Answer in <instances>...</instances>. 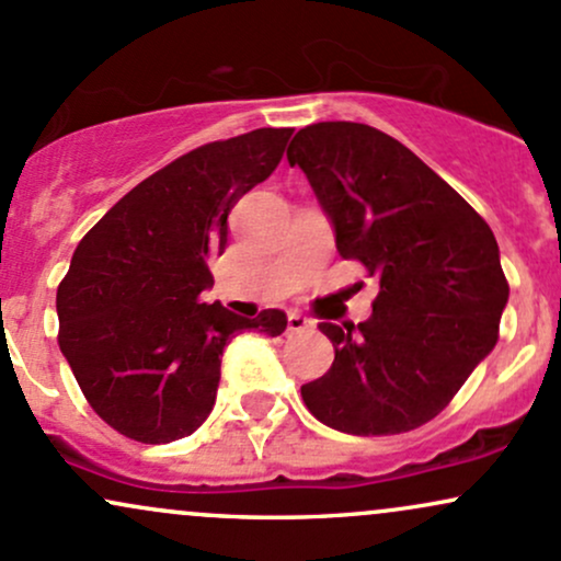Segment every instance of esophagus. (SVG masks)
Segmentation results:
<instances>
[{
	"mask_svg": "<svg viewBox=\"0 0 561 561\" xmlns=\"http://www.w3.org/2000/svg\"><path fill=\"white\" fill-rule=\"evenodd\" d=\"M311 324H313V321L306 319V317H302V313H298V311H289V313H287V332H289V334L308 330V327H311Z\"/></svg>",
	"mask_w": 561,
	"mask_h": 561,
	"instance_id": "1",
	"label": "esophagus"
}]
</instances>
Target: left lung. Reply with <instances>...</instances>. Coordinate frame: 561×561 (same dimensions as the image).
Wrapping results in <instances>:
<instances>
[{
    "label": "left lung",
    "mask_w": 561,
    "mask_h": 561,
    "mask_svg": "<svg viewBox=\"0 0 561 561\" xmlns=\"http://www.w3.org/2000/svg\"><path fill=\"white\" fill-rule=\"evenodd\" d=\"M287 160L332 221L337 253L379 285L358 327L319 324L334 362L302 385V401L347 435L422 427L499 340L508 285L491 227L409 147L366 124L300 128Z\"/></svg>",
    "instance_id": "8db88e82"
}]
</instances>
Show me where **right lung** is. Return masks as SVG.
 <instances>
[{"mask_svg":"<svg viewBox=\"0 0 561 561\" xmlns=\"http://www.w3.org/2000/svg\"><path fill=\"white\" fill-rule=\"evenodd\" d=\"M289 137L293 128H255L186 152L121 197L76 248L57 287V343L89 405L121 435H192L214 411L231 337L285 332L279 308L244 319L199 295L214 287L208 261L227 250L231 208L272 176Z\"/></svg>","mask_w":561,"mask_h":561,"instance_id":"right-lung-1","label":"right lung"}]
</instances>
